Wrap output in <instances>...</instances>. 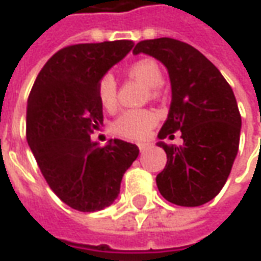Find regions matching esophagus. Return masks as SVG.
Returning a JSON list of instances; mask_svg holds the SVG:
<instances>
[{
    "label": "esophagus",
    "mask_w": 261,
    "mask_h": 261,
    "mask_svg": "<svg viewBox=\"0 0 261 261\" xmlns=\"http://www.w3.org/2000/svg\"><path fill=\"white\" fill-rule=\"evenodd\" d=\"M139 149H141V151H145L146 148H148V146H149V144H139Z\"/></svg>",
    "instance_id": "esophagus-1"
}]
</instances>
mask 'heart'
Listing matches in <instances>:
<instances>
[{"mask_svg":"<svg viewBox=\"0 0 261 261\" xmlns=\"http://www.w3.org/2000/svg\"><path fill=\"white\" fill-rule=\"evenodd\" d=\"M126 74L130 80L144 84L148 88V94L156 97L160 91V84L163 83V71L156 61L151 58H142L127 66ZM97 97L100 105L106 110H113L117 105V84L115 78L109 74L103 75L97 83ZM156 116L154 112L146 109L126 110L116 117L112 129L116 135L139 141L149 135L151 129L155 126Z\"/></svg>","mask_w":261,"mask_h":261,"instance_id":"b5f03b06","label":"heart"}]
</instances>
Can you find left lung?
<instances>
[{"mask_svg":"<svg viewBox=\"0 0 261 261\" xmlns=\"http://www.w3.org/2000/svg\"><path fill=\"white\" fill-rule=\"evenodd\" d=\"M161 61L171 81V105L160 139L181 132L183 145L158 142L167 154L156 175L160 193L178 206H200L225 185L234 164L241 130L236 95L226 80L205 55L185 42L160 37L136 43Z\"/></svg>","mask_w":261,"mask_h":261,"instance_id":"8db88e82","label":"left lung"}]
</instances>
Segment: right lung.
<instances>
[{"instance_id":"add662e5","label":"right lung","mask_w":261,"mask_h":261,"mask_svg":"<svg viewBox=\"0 0 261 261\" xmlns=\"http://www.w3.org/2000/svg\"><path fill=\"white\" fill-rule=\"evenodd\" d=\"M132 47V40L65 46L46 62L29 94V146L54 193L80 212L112 205L139 154L120 139L106 146L90 139L103 123L97 83Z\"/></svg>"}]
</instances>
